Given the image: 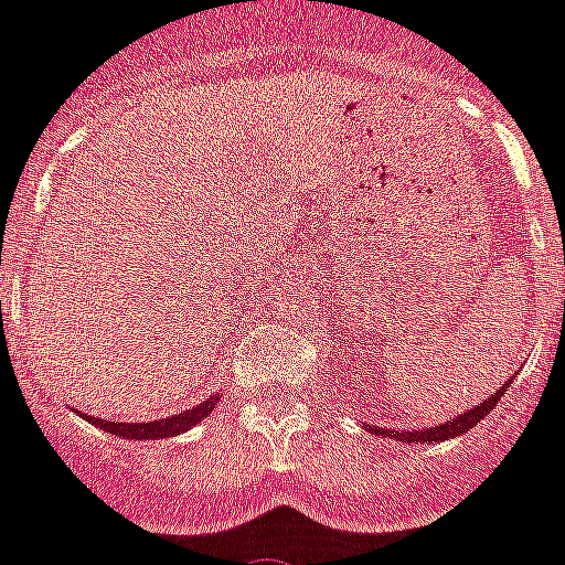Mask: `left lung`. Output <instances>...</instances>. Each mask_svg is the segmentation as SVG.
<instances>
[{"label":"left lung","instance_id":"1","mask_svg":"<svg viewBox=\"0 0 565 565\" xmlns=\"http://www.w3.org/2000/svg\"><path fill=\"white\" fill-rule=\"evenodd\" d=\"M509 385H512V380H505V385H500L498 392L491 394L489 399L477 403L475 408H466V412H460L457 417H451V420L440 423V426L412 428V431H394V428H383V426H365V428H369V434H380V437H388V440H399V443H417V446H423V443L451 440V437H460V434H466L469 428H475L477 423L483 420L486 414L498 406L500 397H503Z\"/></svg>","mask_w":565,"mask_h":565}]
</instances>
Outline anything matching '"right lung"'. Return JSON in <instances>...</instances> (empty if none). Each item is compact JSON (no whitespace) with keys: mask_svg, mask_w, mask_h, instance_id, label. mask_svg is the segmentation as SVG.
<instances>
[{"mask_svg":"<svg viewBox=\"0 0 565 565\" xmlns=\"http://www.w3.org/2000/svg\"><path fill=\"white\" fill-rule=\"evenodd\" d=\"M223 394H211L209 399H202L200 406L185 408L180 414H171V417H162V420L151 423H119V420H99V417H90V414H82L90 426H99L103 431L117 434L125 440H162V437H177V434L194 428L196 423H202L216 408Z\"/></svg>","mask_w":565,"mask_h":565,"instance_id":"right-lung-1","label":"right lung"}]
</instances>
